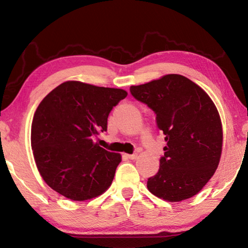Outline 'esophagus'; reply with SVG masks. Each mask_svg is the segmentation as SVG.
I'll use <instances>...</instances> for the list:
<instances>
[{"instance_id": "esophagus-1", "label": "esophagus", "mask_w": 248, "mask_h": 248, "mask_svg": "<svg viewBox=\"0 0 248 248\" xmlns=\"http://www.w3.org/2000/svg\"><path fill=\"white\" fill-rule=\"evenodd\" d=\"M125 156H127L130 159H136L138 155L136 153H133V154H125Z\"/></svg>"}]
</instances>
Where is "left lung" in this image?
<instances>
[{
	"instance_id": "1",
	"label": "left lung",
	"mask_w": 248,
	"mask_h": 248,
	"mask_svg": "<svg viewBox=\"0 0 248 248\" xmlns=\"http://www.w3.org/2000/svg\"><path fill=\"white\" fill-rule=\"evenodd\" d=\"M130 93L156 115L165 136L159 170L148 179V189L167 201L191 198L215 174L222 152L219 112L208 94L189 78L169 74Z\"/></svg>"
}]
</instances>
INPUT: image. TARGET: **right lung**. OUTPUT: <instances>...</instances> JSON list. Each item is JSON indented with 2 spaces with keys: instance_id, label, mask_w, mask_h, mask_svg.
Instances as JSON below:
<instances>
[{
  "instance_id": "right-lung-1",
  "label": "right lung",
  "mask_w": 248,
  "mask_h": 248,
  "mask_svg": "<svg viewBox=\"0 0 248 248\" xmlns=\"http://www.w3.org/2000/svg\"><path fill=\"white\" fill-rule=\"evenodd\" d=\"M119 89L64 82L41 100L31 124V149L49 187L71 200L95 198L106 191L121 162L93 137L107 131V119L127 97Z\"/></svg>"
}]
</instances>
